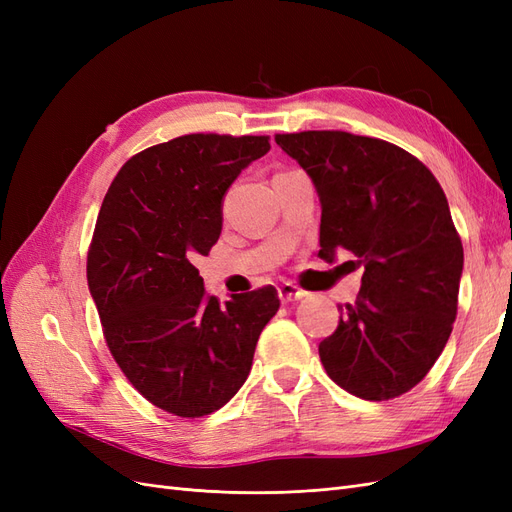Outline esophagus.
Listing matches in <instances>:
<instances>
[{
    "label": "esophagus",
    "mask_w": 512,
    "mask_h": 512,
    "mask_svg": "<svg viewBox=\"0 0 512 512\" xmlns=\"http://www.w3.org/2000/svg\"><path fill=\"white\" fill-rule=\"evenodd\" d=\"M277 294H280L282 303H290V301H299L305 297V290H301L299 286H294L292 282H284L280 288H277Z\"/></svg>",
    "instance_id": "1"
}]
</instances>
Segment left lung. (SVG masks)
Segmentation results:
<instances>
[{
  "label": "left lung",
  "instance_id": "left-lung-1",
  "mask_svg": "<svg viewBox=\"0 0 512 512\" xmlns=\"http://www.w3.org/2000/svg\"><path fill=\"white\" fill-rule=\"evenodd\" d=\"M320 196V258L346 250L365 267L354 303L339 307L320 361L344 391L386 401L438 361L457 318L463 245L444 190L401 147L342 130L275 134Z\"/></svg>",
  "mask_w": 512,
  "mask_h": 512
}]
</instances>
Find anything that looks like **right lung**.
I'll return each instance as SVG.
<instances>
[{"label":"right lung","instance_id":"obj_1","mask_svg":"<svg viewBox=\"0 0 512 512\" xmlns=\"http://www.w3.org/2000/svg\"><path fill=\"white\" fill-rule=\"evenodd\" d=\"M269 149V136H177L132 156L104 196L87 284L123 376L168 414L228 404L280 309L273 286L220 303L194 267L220 239L230 183Z\"/></svg>","mask_w":512,"mask_h":512}]
</instances>
